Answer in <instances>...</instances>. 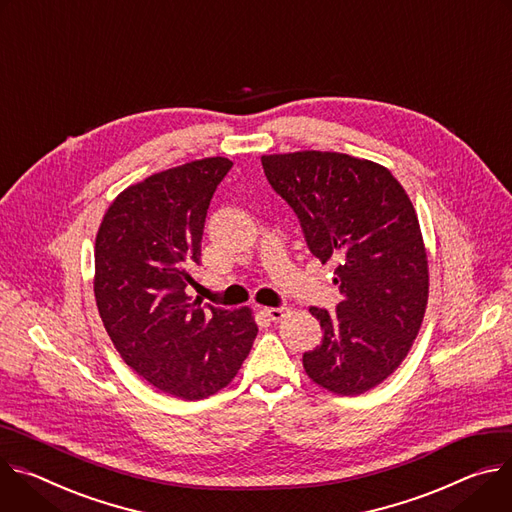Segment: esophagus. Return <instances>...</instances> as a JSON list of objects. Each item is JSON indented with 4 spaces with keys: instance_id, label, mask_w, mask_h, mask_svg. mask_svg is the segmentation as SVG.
<instances>
[{
    "instance_id": "34e87169",
    "label": "esophagus",
    "mask_w": 512,
    "mask_h": 512,
    "mask_svg": "<svg viewBox=\"0 0 512 512\" xmlns=\"http://www.w3.org/2000/svg\"><path fill=\"white\" fill-rule=\"evenodd\" d=\"M262 313H264L270 321H280L282 317L289 315V309H287V307H264Z\"/></svg>"
}]
</instances>
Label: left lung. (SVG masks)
Returning a JSON list of instances; mask_svg holds the SVG:
<instances>
[{"label":"left lung","instance_id":"obj_1","mask_svg":"<svg viewBox=\"0 0 512 512\" xmlns=\"http://www.w3.org/2000/svg\"><path fill=\"white\" fill-rule=\"evenodd\" d=\"M264 175L297 213L309 250L335 260L344 301L311 307L321 344L303 354L321 388L356 396L403 364L429 299V262L417 211L390 170L342 152L264 154Z\"/></svg>","mask_w":512,"mask_h":512}]
</instances>
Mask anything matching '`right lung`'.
<instances>
[{
	"label": "right lung",
	"mask_w": 512,
	"mask_h": 512,
	"mask_svg": "<svg viewBox=\"0 0 512 512\" xmlns=\"http://www.w3.org/2000/svg\"><path fill=\"white\" fill-rule=\"evenodd\" d=\"M230 168V158L209 156L130 185L95 238L93 293L107 335L138 376L183 401L230 384L258 333L250 307L205 309L185 293L209 201Z\"/></svg>",
	"instance_id": "1"
}]
</instances>
